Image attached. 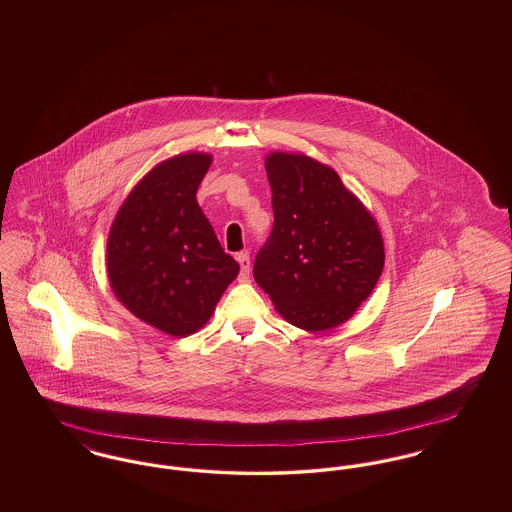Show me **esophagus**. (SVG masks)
I'll return each mask as SVG.
<instances>
[{"label": "esophagus", "instance_id": "1", "mask_svg": "<svg viewBox=\"0 0 512 512\" xmlns=\"http://www.w3.org/2000/svg\"><path fill=\"white\" fill-rule=\"evenodd\" d=\"M238 263H240V278L242 280H247L249 278V270H251V259H249V253L247 251H242V253H238Z\"/></svg>", "mask_w": 512, "mask_h": 512}]
</instances>
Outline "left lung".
<instances>
[{
    "label": "left lung",
    "instance_id": "obj_1",
    "mask_svg": "<svg viewBox=\"0 0 512 512\" xmlns=\"http://www.w3.org/2000/svg\"><path fill=\"white\" fill-rule=\"evenodd\" d=\"M274 226L255 257V282L290 324L338 326L372 293L384 268V240L338 172L301 153L265 161Z\"/></svg>",
    "mask_w": 512,
    "mask_h": 512
}]
</instances>
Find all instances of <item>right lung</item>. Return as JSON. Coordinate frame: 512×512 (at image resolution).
<instances>
[{"mask_svg":"<svg viewBox=\"0 0 512 512\" xmlns=\"http://www.w3.org/2000/svg\"><path fill=\"white\" fill-rule=\"evenodd\" d=\"M211 155H176L136 184L113 220L107 274L122 305L184 338L213 315L240 265L224 253L195 194Z\"/></svg>","mask_w":512,"mask_h":512,"instance_id":"add662e5","label":"right lung"}]
</instances>
